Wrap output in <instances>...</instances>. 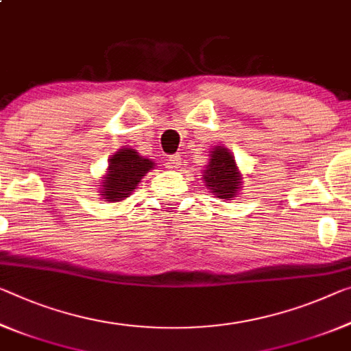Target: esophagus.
<instances>
[{"label": "esophagus", "mask_w": 351, "mask_h": 351, "mask_svg": "<svg viewBox=\"0 0 351 351\" xmlns=\"http://www.w3.org/2000/svg\"><path fill=\"white\" fill-rule=\"evenodd\" d=\"M182 163V158L180 155H171V157L168 158V168H176V166H179Z\"/></svg>", "instance_id": "34e87169"}]
</instances>
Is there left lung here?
Instances as JSON below:
<instances>
[{"mask_svg":"<svg viewBox=\"0 0 351 351\" xmlns=\"http://www.w3.org/2000/svg\"><path fill=\"white\" fill-rule=\"evenodd\" d=\"M241 172L235 163L234 155L224 145H215L210 150L208 163L202 171V180L215 196L224 201L239 196L241 190Z\"/></svg>","mask_w":351,"mask_h":351,"instance_id":"1","label":"left lung"}]
</instances>
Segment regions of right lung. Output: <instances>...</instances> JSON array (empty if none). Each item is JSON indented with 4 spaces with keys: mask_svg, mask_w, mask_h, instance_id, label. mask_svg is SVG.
I'll use <instances>...</instances> for the list:
<instances>
[{
    "mask_svg": "<svg viewBox=\"0 0 351 351\" xmlns=\"http://www.w3.org/2000/svg\"><path fill=\"white\" fill-rule=\"evenodd\" d=\"M155 163L150 158H144L132 147H121L108 160L106 174L100 182V196L106 202H121L138 188V183Z\"/></svg>",
    "mask_w": 351,
    "mask_h": 351,
    "instance_id": "right-lung-1",
    "label": "right lung"
}]
</instances>
